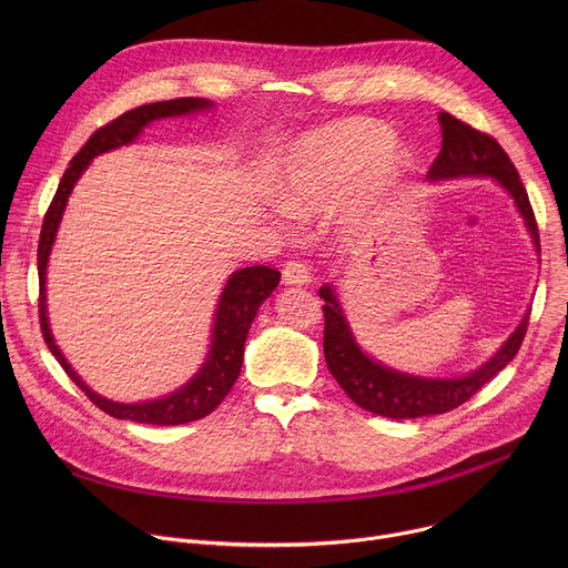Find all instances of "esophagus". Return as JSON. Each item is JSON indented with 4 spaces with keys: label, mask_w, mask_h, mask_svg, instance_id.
<instances>
[{
    "label": "esophagus",
    "mask_w": 568,
    "mask_h": 568,
    "mask_svg": "<svg viewBox=\"0 0 568 568\" xmlns=\"http://www.w3.org/2000/svg\"><path fill=\"white\" fill-rule=\"evenodd\" d=\"M283 283L285 285H305V283H310L307 267L303 263H298V261H290L283 267Z\"/></svg>",
    "instance_id": "1"
}]
</instances>
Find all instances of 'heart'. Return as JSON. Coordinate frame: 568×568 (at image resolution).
Here are the masks:
<instances>
[{"label": "heart", "mask_w": 568, "mask_h": 568, "mask_svg": "<svg viewBox=\"0 0 568 568\" xmlns=\"http://www.w3.org/2000/svg\"><path fill=\"white\" fill-rule=\"evenodd\" d=\"M409 152L393 141L388 125L351 119L301 136L278 161L276 200L290 215L333 209L357 224L409 173Z\"/></svg>", "instance_id": "b5f03b06"}]
</instances>
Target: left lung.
I'll use <instances>...</instances> for the list:
<instances>
[{"mask_svg":"<svg viewBox=\"0 0 568 568\" xmlns=\"http://www.w3.org/2000/svg\"><path fill=\"white\" fill-rule=\"evenodd\" d=\"M438 121L443 128V148L427 173V180L438 182L454 178H495L513 195L539 252L537 220L526 186L521 184L515 164L499 141L463 123L449 112H440ZM318 296L326 301V305H323V316H326L323 355H326L328 371L362 409L395 420L447 414L460 407L463 402H467L476 390H480V386L488 384L515 359L526 337L530 318L528 312L517 331L497 351V355L469 375L452 379H425L390 371L366 357L353 339L335 290L331 285H323Z\"/></svg>","mask_w":568,"mask_h":568,"instance_id":"1","label":"left lung"}]
</instances>
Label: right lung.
<instances>
[{
  "mask_svg": "<svg viewBox=\"0 0 568 568\" xmlns=\"http://www.w3.org/2000/svg\"><path fill=\"white\" fill-rule=\"evenodd\" d=\"M213 103L206 99H173V101H159V103H148L141 108H134L130 112H123L119 119L105 123L99 128L88 143L75 152L71 159L69 169L64 171L58 191L44 213L42 231H40V242H38V276H40V331L42 337L58 359V364L64 368V373L73 379V384L83 390L101 412L116 420H132V423H143V425H184L200 420L209 416L211 412L217 409V404L226 397L231 386L235 384L240 368H242V355H245V342L252 321L263 305V301L276 290L281 274L272 267L265 265H254L237 270L231 274L220 303L215 312V326H213V342L209 357L200 373L180 390L171 393L169 397H159L152 402H141V404H119L112 399H105L97 395L92 388L85 386V382L80 379L73 368L67 364L58 346L53 344L51 331H49V318H47V296H44V276H47V261L49 252L53 247L55 231L62 217V211L67 206V197L78 182V178L85 173L90 166V161L97 154H103L108 150H114L119 145L132 143L139 132L156 121V119H166V116H182L191 114L197 110H206Z\"/></svg>",
  "mask_w": 568,
  "mask_h": 568,
  "instance_id": "right-lung-1",
  "label": "right lung"
}]
</instances>
